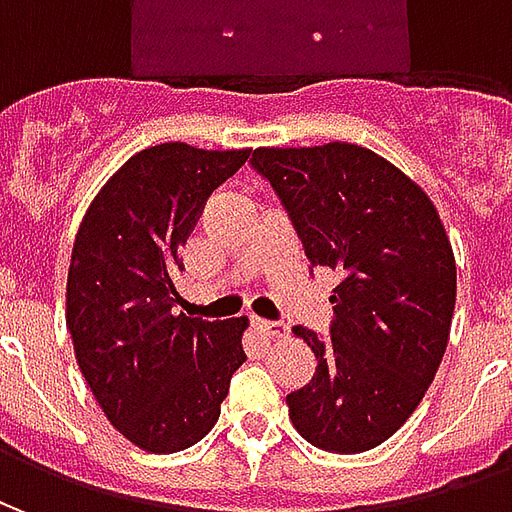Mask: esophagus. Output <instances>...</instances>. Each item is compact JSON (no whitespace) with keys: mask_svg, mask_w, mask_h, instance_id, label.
Instances as JSON below:
<instances>
[{"mask_svg":"<svg viewBox=\"0 0 512 512\" xmlns=\"http://www.w3.org/2000/svg\"><path fill=\"white\" fill-rule=\"evenodd\" d=\"M252 326H255L257 332L263 334V337H268V340H277V337H285V332H288V326L279 321H260V318H255L252 321Z\"/></svg>","mask_w":512,"mask_h":512,"instance_id":"34e87169","label":"esophagus"}]
</instances>
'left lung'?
<instances>
[{
  "instance_id": "1",
  "label": "left lung",
  "mask_w": 512,
  "mask_h": 512,
  "mask_svg": "<svg viewBox=\"0 0 512 512\" xmlns=\"http://www.w3.org/2000/svg\"><path fill=\"white\" fill-rule=\"evenodd\" d=\"M312 268L340 282L332 337L293 334L318 359L288 395L293 428L326 452L378 447L436 378L455 310V255L436 205L406 172L351 142L257 147Z\"/></svg>"
}]
</instances>
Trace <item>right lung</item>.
Returning <instances> with one entry per match:
<instances>
[{"mask_svg": "<svg viewBox=\"0 0 512 512\" xmlns=\"http://www.w3.org/2000/svg\"><path fill=\"white\" fill-rule=\"evenodd\" d=\"M249 153L145 147L106 180L79 224L65 296L73 354L106 419L139 450L197 444L246 362V318L200 321L172 307L180 246Z\"/></svg>", "mask_w": 512, "mask_h": 512, "instance_id": "obj_1", "label": "right lung"}]
</instances>
